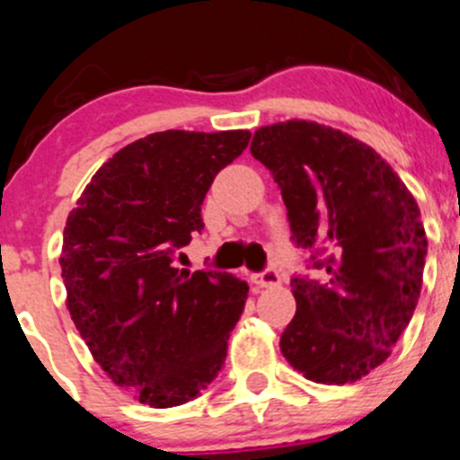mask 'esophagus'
<instances>
[{"mask_svg":"<svg viewBox=\"0 0 460 460\" xmlns=\"http://www.w3.org/2000/svg\"><path fill=\"white\" fill-rule=\"evenodd\" d=\"M279 273L275 269H267L264 270V273H260V275H255L253 278V282L258 284L260 288H270V287H278L279 284Z\"/></svg>","mask_w":460,"mask_h":460,"instance_id":"esophagus-1","label":"esophagus"}]
</instances>
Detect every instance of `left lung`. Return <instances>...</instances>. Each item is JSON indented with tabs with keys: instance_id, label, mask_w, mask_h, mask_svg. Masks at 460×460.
<instances>
[{
	"instance_id": "obj_1",
	"label": "left lung",
	"mask_w": 460,
	"mask_h": 460,
	"mask_svg": "<svg viewBox=\"0 0 460 460\" xmlns=\"http://www.w3.org/2000/svg\"><path fill=\"white\" fill-rule=\"evenodd\" d=\"M251 154L282 190L293 240L319 246L323 282L293 278L297 311L279 340L295 370L344 385L379 368L412 319L428 238L417 200L370 145L315 120L253 134Z\"/></svg>"
}]
</instances>
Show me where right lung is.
I'll use <instances>...</instances> for the list:
<instances>
[{"mask_svg":"<svg viewBox=\"0 0 460 460\" xmlns=\"http://www.w3.org/2000/svg\"><path fill=\"white\" fill-rule=\"evenodd\" d=\"M251 132L149 134L99 167L67 214L66 306L96 364L149 408L191 401L216 379L249 287L231 273L173 267L200 231L216 173Z\"/></svg>","mask_w":460,"mask_h":460,"instance_id":"right-lung-1","label":"right lung"}]
</instances>
